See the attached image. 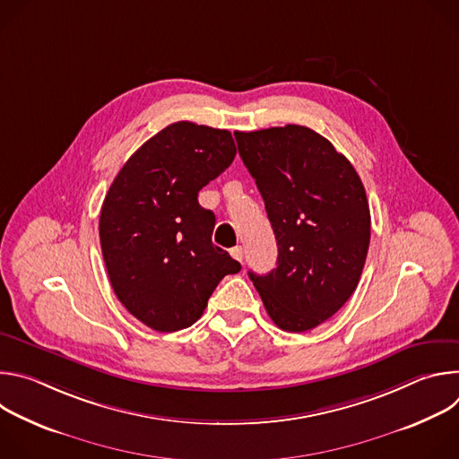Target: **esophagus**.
I'll use <instances>...</instances> for the list:
<instances>
[{
	"mask_svg": "<svg viewBox=\"0 0 459 459\" xmlns=\"http://www.w3.org/2000/svg\"><path fill=\"white\" fill-rule=\"evenodd\" d=\"M230 255L234 257V259H238L239 264L243 261V248L241 247H234V248H230Z\"/></svg>",
	"mask_w": 459,
	"mask_h": 459,
	"instance_id": "esophagus-1",
	"label": "esophagus"
}]
</instances>
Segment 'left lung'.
<instances>
[{
  "instance_id": "1",
  "label": "left lung",
  "mask_w": 459,
  "mask_h": 459,
  "mask_svg": "<svg viewBox=\"0 0 459 459\" xmlns=\"http://www.w3.org/2000/svg\"><path fill=\"white\" fill-rule=\"evenodd\" d=\"M278 241V267L248 273L271 319L305 333L352 296L370 243L365 186L334 145L308 126L234 133Z\"/></svg>"
}]
</instances>
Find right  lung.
I'll list each match as a JSON object with an SVG mask.
<instances>
[{
	"label": "right lung",
	"mask_w": 459,
	"mask_h": 459,
	"mask_svg": "<svg viewBox=\"0 0 459 459\" xmlns=\"http://www.w3.org/2000/svg\"><path fill=\"white\" fill-rule=\"evenodd\" d=\"M234 156L229 130L178 121L126 160L105 195L100 241L110 285L158 333L198 321L218 283L241 271L212 245L216 216L198 204Z\"/></svg>",
	"instance_id": "1"
}]
</instances>
